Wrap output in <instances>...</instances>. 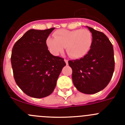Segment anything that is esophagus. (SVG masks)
Wrapping results in <instances>:
<instances>
[{
    "label": "esophagus",
    "mask_w": 125,
    "mask_h": 125,
    "mask_svg": "<svg viewBox=\"0 0 125 125\" xmlns=\"http://www.w3.org/2000/svg\"><path fill=\"white\" fill-rule=\"evenodd\" d=\"M64 62H66V64H67V65L68 64V61L67 60V59H64Z\"/></svg>",
    "instance_id": "34e87169"
}]
</instances>
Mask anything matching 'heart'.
Segmentation results:
<instances>
[{
  "instance_id": "heart-1",
  "label": "heart",
  "mask_w": 125,
  "mask_h": 125,
  "mask_svg": "<svg viewBox=\"0 0 125 125\" xmlns=\"http://www.w3.org/2000/svg\"><path fill=\"white\" fill-rule=\"evenodd\" d=\"M54 39L48 37L46 46L52 54L59 55L64 47L69 57L79 59L89 52L93 44L92 34L89 30H58L54 33Z\"/></svg>"
}]
</instances>
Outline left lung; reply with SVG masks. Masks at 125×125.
I'll list each match as a JSON object with an SVG mask.
<instances>
[{
	"label": "left lung",
	"mask_w": 125,
	"mask_h": 125,
	"mask_svg": "<svg viewBox=\"0 0 125 125\" xmlns=\"http://www.w3.org/2000/svg\"><path fill=\"white\" fill-rule=\"evenodd\" d=\"M92 34L93 44L89 52L79 59L69 61L72 79L78 91L91 94L106 87L115 69L113 47L107 36L87 26Z\"/></svg>",
	"instance_id": "left-lung-1"
}]
</instances>
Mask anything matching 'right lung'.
I'll return each instance as SVG.
<instances>
[{
	"instance_id": "add662e5",
	"label": "right lung",
	"mask_w": 125,
	"mask_h": 125,
	"mask_svg": "<svg viewBox=\"0 0 125 125\" xmlns=\"http://www.w3.org/2000/svg\"><path fill=\"white\" fill-rule=\"evenodd\" d=\"M54 29L29 30L12 48L11 64L15 83L32 98L50 95L66 66L63 58L51 54L46 46V39Z\"/></svg>"
}]
</instances>
